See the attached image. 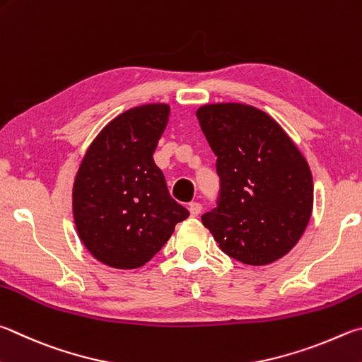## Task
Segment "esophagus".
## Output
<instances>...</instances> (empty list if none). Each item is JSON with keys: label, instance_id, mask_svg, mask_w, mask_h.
<instances>
[{"label": "esophagus", "instance_id": "34e87169", "mask_svg": "<svg viewBox=\"0 0 362 362\" xmlns=\"http://www.w3.org/2000/svg\"><path fill=\"white\" fill-rule=\"evenodd\" d=\"M188 209H189V215L193 216V218H196V216H199V214H201V210H202V206L199 202H192L188 206Z\"/></svg>", "mask_w": 362, "mask_h": 362}]
</instances>
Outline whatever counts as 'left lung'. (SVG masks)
<instances>
[{"instance_id":"left-lung-1","label":"left lung","mask_w":362,"mask_h":362,"mask_svg":"<svg viewBox=\"0 0 362 362\" xmlns=\"http://www.w3.org/2000/svg\"><path fill=\"white\" fill-rule=\"evenodd\" d=\"M216 156V207L201 216L220 248L244 264L264 266L298 244L313 207L310 168L280 124L238 103L196 112Z\"/></svg>"}]
</instances>
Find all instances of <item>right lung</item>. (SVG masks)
<instances>
[{
    "mask_svg": "<svg viewBox=\"0 0 362 362\" xmlns=\"http://www.w3.org/2000/svg\"><path fill=\"white\" fill-rule=\"evenodd\" d=\"M168 118V104L127 110L98 134L77 170L72 189L77 234L110 267L144 266L189 215L170 198L153 161Z\"/></svg>",
    "mask_w": 362,
    "mask_h": 362,
    "instance_id": "right-lung-1",
    "label": "right lung"
}]
</instances>
